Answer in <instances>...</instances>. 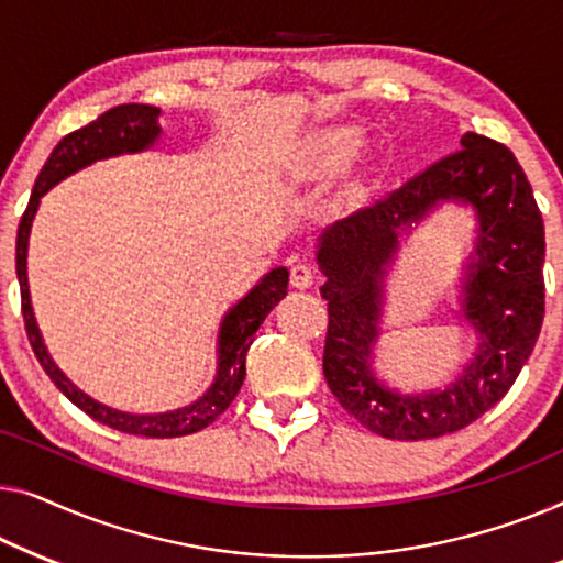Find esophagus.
I'll list each match as a JSON object with an SVG mask.
<instances>
[{"instance_id":"obj_1","label":"esophagus","mask_w":563,"mask_h":563,"mask_svg":"<svg viewBox=\"0 0 563 563\" xmlns=\"http://www.w3.org/2000/svg\"><path fill=\"white\" fill-rule=\"evenodd\" d=\"M313 278H316V273L308 263H300V260H298V263L290 265V285H292V288H298V290L311 288Z\"/></svg>"}]
</instances>
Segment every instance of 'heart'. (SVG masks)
Segmentation results:
<instances>
[{"label": "heart", "mask_w": 563, "mask_h": 563, "mask_svg": "<svg viewBox=\"0 0 563 563\" xmlns=\"http://www.w3.org/2000/svg\"><path fill=\"white\" fill-rule=\"evenodd\" d=\"M316 147H319L329 161L339 163L354 153V147H357V137H354V132L350 130H331L321 134L319 142H316Z\"/></svg>", "instance_id": "obj_1"}]
</instances>
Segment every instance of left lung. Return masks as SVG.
Segmentation results:
<instances>
[{"label": "left lung", "instance_id": "8db88e82", "mask_svg": "<svg viewBox=\"0 0 563 563\" xmlns=\"http://www.w3.org/2000/svg\"><path fill=\"white\" fill-rule=\"evenodd\" d=\"M443 200L472 205L481 221L463 284V312L481 344L454 384L406 396L374 372L384 275L399 236ZM543 257V219L516 155L466 132L462 150L319 236L321 296L329 300L323 377L334 398L364 429L398 441L446 437L477 421L510 390L541 334Z\"/></svg>", "mask_w": 563, "mask_h": 563}]
</instances>
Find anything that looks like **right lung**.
I'll use <instances>...</instances> for the list:
<instances>
[{
    "mask_svg": "<svg viewBox=\"0 0 563 563\" xmlns=\"http://www.w3.org/2000/svg\"><path fill=\"white\" fill-rule=\"evenodd\" d=\"M161 109L150 104H120L109 109L93 120L91 124L81 126V130L70 132L63 137L55 150L47 157L41 176L35 180L33 196L25 213L20 219L18 229V280H20V298H22V319H25V331L33 346L37 362L45 369V375L53 379L55 387L66 395V398L91 416L93 421L109 426L122 433H132V437H147V439H176L188 437L206 429V426L217 421L224 410L232 406V400L240 393L244 383V360H247V350L255 339V331L265 316L273 311L275 303L285 298L288 292V271L285 267H275L244 296L240 303L229 308L221 319L219 339H217V377L209 390H206L199 400L191 406L168 410V413H124V410L109 408L104 402L93 400L86 395L81 387H76L70 379L63 375L58 364L47 354V346L37 329L33 303H30V285H27V244H30V229H33V219L41 206L43 196L51 191L55 184L68 178L70 173L86 168V165L107 161V157L124 155V153H142V150L153 147L155 140L161 137Z\"/></svg>",
    "mask_w": 563,
    "mask_h": 563,
    "instance_id": "obj_1",
    "label": "right lung"
}]
</instances>
